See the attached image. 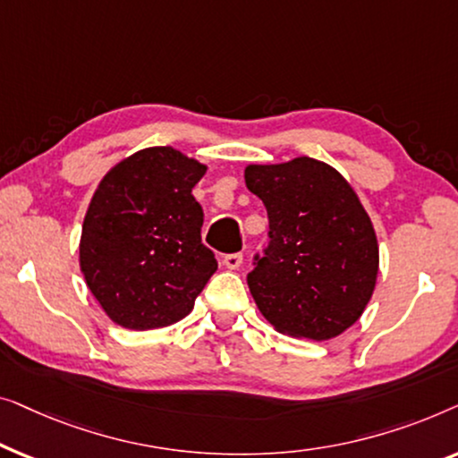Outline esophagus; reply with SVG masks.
I'll return each mask as SVG.
<instances>
[{
  "label": "esophagus",
  "mask_w": 458,
  "mask_h": 458,
  "mask_svg": "<svg viewBox=\"0 0 458 458\" xmlns=\"http://www.w3.org/2000/svg\"><path fill=\"white\" fill-rule=\"evenodd\" d=\"M241 263H242V253H230L224 257V266L228 269H238L241 267Z\"/></svg>",
  "instance_id": "34e87169"
}]
</instances>
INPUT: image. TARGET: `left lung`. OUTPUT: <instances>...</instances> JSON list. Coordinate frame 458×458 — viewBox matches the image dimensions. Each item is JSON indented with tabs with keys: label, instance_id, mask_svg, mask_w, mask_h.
Wrapping results in <instances>:
<instances>
[{
	"label": "left lung",
	"instance_id": "1",
	"mask_svg": "<svg viewBox=\"0 0 458 458\" xmlns=\"http://www.w3.org/2000/svg\"><path fill=\"white\" fill-rule=\"evenodd\" d=\"M266 205L269 244L247 276L263 318L294 338L330 340L363 315L377 280L379 249L357 192L313 157L244 167Z\"/></svg>",
	"mask_w": 458,
	"mask_h": 458
}]
</instances>
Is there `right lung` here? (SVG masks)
Returning a JSON list of instances; mask_svg holds the SVG:
<instances>
[{
  "instance_id": "obj_1",
  "label": "right lung",
  "mask_w": 458,
  "mask_h": 458,
  "mask_svg": "<svg viewBox=\"0 0 458 458\" xmlns=\"http://www.w3.org/2000/svg\"><path fill=\"white\" fill-rule=\"evenodd\" d=\"M205 172L174 147H147L103 176L82 222L79 261L114 324L153 330L192 311L217 269L192 197Z\"/></svg>"
}]
</instances>
